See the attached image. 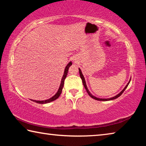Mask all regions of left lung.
<instances>
[{
    "label": "left lung",
    "instance_id": "1",
    "mask_svg": "<svg viewBox=\"0 0 146 146\" xmlns=\"http://www.w3.org/2000/svg\"><path fill=\"white\" fill-rule=\"evenodd\" d=\"M78 70H79V74H80V78H81V79H82V81L83 85H84V88H85V89L86 90V91H87V92H88V95H90L91 98H94V99H95V100H100V101H109V100H112L116 99V98H117L118 97H119L121 95H122V94L123 93V91H125V89L127 88V87L128 86V85H129V84L130 81H131V79H130L129 82H128V83L127 84V85L125 86V88H123V90H122V91H121L118 94V95H117L116 96H115V97H111V98H98V97H95V96L93 95L92 94H91V93H90V91H89L88 88V87H87V85H86V80H85L84 76V75H83V74H82V71H81V70H80V68H78Z\"/></svg>",
    "mask_w": 146,
    "mask_h": 146
}]
</instances>
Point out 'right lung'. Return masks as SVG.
<instances>
[{"label":"right lung","mask_w":146,"mask_h":146,"mask_svg":"<svg viewBox=\"0 0 146 146\" xmlns=\"http://www.w3.org/2000/svg\"><path fill=\"white\" fill-rule=\"evenodd\" d=\"M72 65V62L70 61V62H69L67 66H66L65 68V70H64V75L62 76V77L61 79V82H60V86H59V88L57 91V92L56 93V94L54 96H53L52 97H51L50 98H49V99H47L45 100H31L32 101H33V102H36V103H38V104H47V103H49L51 102H52V101L55 100L56 99H57V98L60 97V94L62 93V89L64 87V80H65V78H66V76L68 75V70L69 68H70V66Z\"/></svg>","instance_id":"obj_1"}]
</instances>
